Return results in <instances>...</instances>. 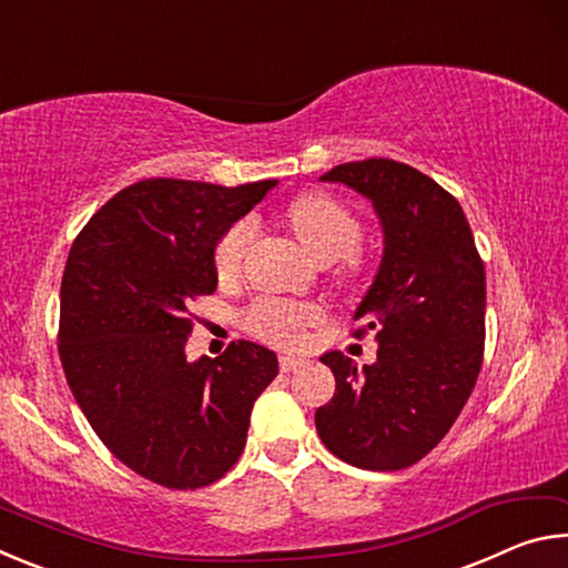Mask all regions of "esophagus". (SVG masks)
Returning <instances> with one entry per match:
<instances>
[{
    "instance_id": "esophagus-1",
    "label": "esophagus",
    "mask_w": 568,
    "mask_h": 568,
    "mask_svg": "<svg viewBox=\"0 0 568 568\" xmlns=\"http://www.w3.org/2000/svg\"><path fill=\"white\" fill-rule=\"evenodd\" d=\"M277 363H281V371L283 373H287V371H297V368H303V365L307 363L305 358H301V355H291V353H285V355H281V358H277Z\"/></svg>"
}]
</instances>
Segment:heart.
<instances>
[{"instance_id":"heart-1","label":"heart","mask_w":568,"mask_h":568,"mask_svg":"<svg viewBox=\"0 0 568 568\" xmlns=\"http://www.w3.org/2000/svg\"><path fill=\"white\" fill-rule=\"evenodd\" d=\"M287 223L293 233L305 245L315 261L328 265L341 261L343 271H355V253L363 227L348 207L323 192H305L295 197L285 210ZM255 237V223L250 217L237 220L217 240L213 265L220 281H233L243 271V261L250 243ZM321 311L313 303L283 301V297H263L250 305L245 325L250 333L261 335L265 341L287 343L295 341L307 323L318 321Z\"/></svg>"}]
</instances>
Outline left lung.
I'll return each instance as SVG.
<instances>
[{
    "instance_id": "1",
    "label": "left lung",
    "mask_w": 568,
    "mask_h": 568,
    "mask_svg": "<svg viewBox=\"0 0 568 568\" xmlns=\"http://www.w3.org/2000/svg\"><path fill=\"white\" fill-rule=\"evenodd\" d=\"M361 192L383 225L376 281L355 311V335L373 333L378 361L323 355L333 398L315 428L333 456L368 470H398L430 454L476 386L486 338V273L458 200L406 162H345L321 178Z\"/></svg>"
}]
</instances>
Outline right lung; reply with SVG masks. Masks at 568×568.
<instances>
[{"label": "right lung", "instance_id": "add662e5", "mask_svg": "<svg viewBox=\"0 0 568 568\" xmlns=\"http://www.w3.org/2000/svg\"><path fill=\"white\" fill-rule=\"evenodd\" d=\"M271 187L140 180L90 217L67 257L60 358L77 406L114 458L172 491L235 466L253 403L277 376L275 353L250 341L185 358L190 303L217 287V240Z\"/></svg>", "mask_w": 568, "mask_h": 568}]
</instances>
